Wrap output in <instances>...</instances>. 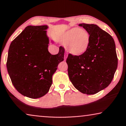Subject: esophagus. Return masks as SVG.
I'll return each instance as SVG.
<instances>
[{
    "mask_svg": "<svg viewBox=\"0 0 126 126\" xmlns=\"http://www.w3.org/2000/svg\"><path fill=\"white\" fill-rule=\"evenodd\" d=\"M66 57H67V56H66V55H65V57H64V60H66Z\"/></svg>",
    "mask_w": 126,
    "mask_h": 126,
    "instance_id": "1",
    "label": "esophagus"
}]
</instances>
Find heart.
I'll return each instance as SVG.
<instances>
[{
    "mask_svg": "<svg viewBox=\"0 0 126 126\" xmlns=\"http://www.w3.org/2000/svg\"><path fill=\"white\" fill-rule=\"evenodd\" d=\"M63 42L68 46V51L72 54L79 56L85 53L90 44V35L82 29L75 27L65 32Z\"/></svg>",
    "mask_w": 126,
    "mask_h": 126,
    "instance_id": "heart-1",
    "label": "heart"
}]
</instances>
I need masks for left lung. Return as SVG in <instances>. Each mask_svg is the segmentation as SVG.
<instances>
[{
  "label": "left lung",
  "instance_id": "obj_1",
  "mask_svg": "<svg viewBox=\"0 0 126 126\" xmlns=\"http://www.w3.org/2000/svg\"><path fill=\"white\" fill-rule=\"evenodd\" d=\"M79 26L90 35V44L81 55H68V76L80 92L95 94L110 85L118 67L115 41L96 25L81 23Z\"/></svg>",
  "mask_w": 126,
  "mask_h": 126
}]
</instances>
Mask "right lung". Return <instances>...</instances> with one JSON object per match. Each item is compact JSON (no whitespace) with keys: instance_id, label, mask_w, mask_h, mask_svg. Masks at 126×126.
<instances>
[{"instance_id":"obj_1","label":"right lung","mask_w":126,"mask_h":126,"mask_svg":"<svg viewBox=\"0 0 126 126\" xmlns=\"http://www.w3.org/2000/svg\"><path fill=\"white\" fill-rule=\"evenodd\" d=\"M48 28L47 25L29 26L12 41L8 49L7 68L12 83L22 95L32 99L49 92L53 74L63 61L62 46L57 54L48 51Z\"/></svg>"}]
</instances>
